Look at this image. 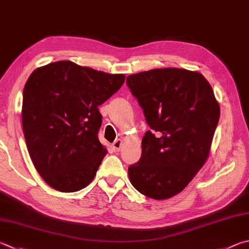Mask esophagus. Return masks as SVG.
I'll use <instances>...</instances> for the list:
<instances>
[{"mask_svg":"<svg viewBox=\"0 0 249 249\" xmlns=\"http://www.w3.org/2000/svg\"><path fill=\"white\" fill-rule=\"evenodd\" d=\"M112 147H113V150H114L115 152H119L122 149V147H123V140H122V139L115 140V142H113Z\"/></svg>","mask_w":249,"mask_h":249,"instance_id":"obj_1","label":"esophagus"}]
</instances>
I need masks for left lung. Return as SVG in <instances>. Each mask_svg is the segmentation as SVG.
<instances>
[{
    "instance_id": "obj_1",
    "label": "left lung",
    "mask_w": 249,
    "mask_h": 249,
    "mask_svg": "<svg viewBox=\"0 0 249 249\" xmlns=\"http://www.w3.org/2000/svg\"><path fill=\"white\" fill-rule=\"evenodd\" d=\"M126 84L142 107L147 130L142 157L128 168L133 186L157 200L178 195L210 153L220 107L198 71L166 67L129 75Z\"/></svg>"
}]
</instances>
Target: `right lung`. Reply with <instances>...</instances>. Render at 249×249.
Returning a JSON list of instances; mask_svg holds the SVG:
<instances>
[{
  "instance_id": "1",
  "label": "right lung",
  "mask_w": 249,
  "mask_h": 249,
  "mask_svg": "<svg viewBox=\"0 0 249 249\" xmlns=\"http://www.w3.org/2000/svg\"><path fill=\"white\" fill-rule=\"evenodd\" d=\"M125 81L71 61L38 67L22 92V129L31 161L48 185L78 192L92 182L107 148L98 139V107Z\"/></svg>"
}]
</instances>
